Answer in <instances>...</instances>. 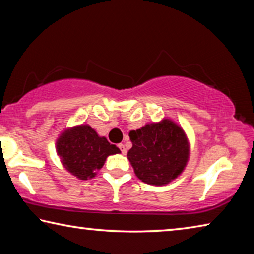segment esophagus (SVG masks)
I'll return each instance as SVG.
<instances>
[{"label":"esophagus","instance_id":"obj_1","mask_svg":"<svg viewBox=\"0 0 254 254\" xmlns=\"http://www.w3.org/2000/svg\"><path fill=\"white\" fill-rule=\"evenodd\" d=\"M119 148H120V150H121L122 154H126V153H127V149H126V147H124V144L120 143V144H119Z\"/></svg>","mask_w":254,"mask_h":254}]
</instances>
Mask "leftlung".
Masks as SVG:
<instances>
[{"label":"left lung","mask_w":254,"mask_h":254,"mask_svg":"<svg viewBox=\"0 0 254 254\" xmlns=\"http://www.w3.org/2000/svg\"><path fill=\"white\" fill-rule=\"evenodd\" d=\"M132 148L127 159L141 182L165 186L183 174L190 144L186 132L170 119L147 123L128 133Z\"/></svg>","instance_id":"1"}]
</instances>
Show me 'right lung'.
Returning <instances> with one entry per match:
<instances>
[{
	"instance_id": "obj_1",
	"label": "right lung",
	"mask_w": 254,
	"mask_h": 254,
	"mask_svg": "<svg viewBox=\"0 0 254 254\" xmlns=\"http://www.w3.org/2000/svg\"><path fill=\"white\" fill-rule=\"evenodd\" d=\"M56 151L64 168L79 180L94 178L107 157L121 153L117 145L111 144L105 136L98 135L88 124L67 127L60 132Z\"/></svg>"
}]
</instances>
